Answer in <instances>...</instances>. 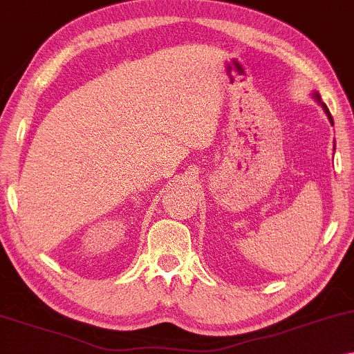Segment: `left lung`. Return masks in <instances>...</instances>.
<instances>
[{"instance_id":"left-lung-1","label":"left lung","mask_w":354,"mask_h":354,"mask_svg":"<svg viewBox=\"0 0 354 354\" xmlns=\"http://www.w3.org/2000/svg\"><path fill=\"white\" fill-rule=\"evenodd\" d=\"M315 96H317V100H318V101H319V96H318V95H315ZM319 102H322V101H319ZM322 106H323V109H324V112H326V113H328V117H329V122H330V123H333V124H334V120H333V115H330V112H329V109H328V107H326V104H323V102H322Z\"/></svg>"}]
</instances>
